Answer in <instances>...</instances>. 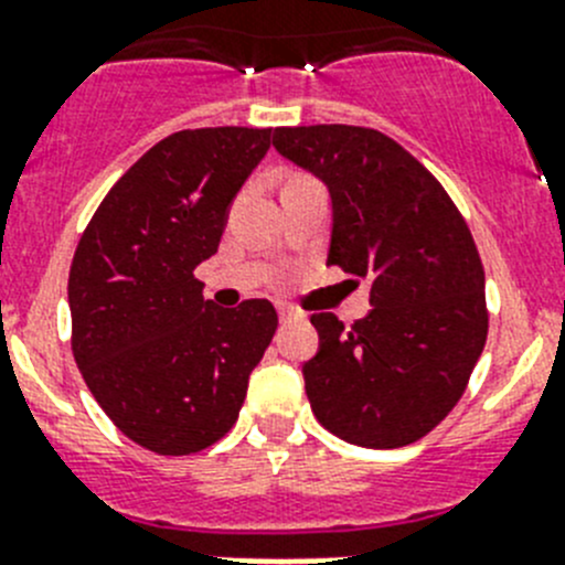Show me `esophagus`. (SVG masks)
Instances as JSON below:
<instances>
[{"instance_id": "obj_1", "label": "esophagus", "mask_w": 565, "mask_h": 565, "mask_svg": "<svg viewBox=\"0 0 565 565\" xmlns=\"http://www.w3.org/2000/svg\"><path fill=\"white\" fill-rule=\"evenodd\" d=\"M278 318H281V323H289V320H298L300 315L289 307H278Z\"/></svg>"}]
</instances>
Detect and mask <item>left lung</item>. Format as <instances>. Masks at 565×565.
Listing matches in <instances>:
<instances>
[{"mask_svg":"<svg viewBox=\"0 0 565 565\" xmlns=\"http://www.w3.org/2000/svg\"><path fill=\"white\" fill-rule=\"evenodd\" d=\"M273 147L329 189L326 265L371 281L373 309L351 329L312 315L315 418L365 449L415 443L460 402L488 337L471 231L424 163L379 130L276 128Z\"/></svg>","mask_w":565,"mask_h":565,"instance_id":"obj_1","label":"left lung"}]
</instances>
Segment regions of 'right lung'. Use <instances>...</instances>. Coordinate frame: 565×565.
<instances>
[{"mask_svg":"<svg viewBox=\"0 0 565 565\" xmlns=\"http://www.w3.org/2000/svg\"><path fill=\"white\" fill-rule=\"evenodd\" d=\"M270 128L167 136L114 183L68 270L72 351L110 420L156 455H192L236 424L278 315L203 298L194 267L220 247Z\"/></svg>","mask_w":565,"mask_h":565,"instance_id":"right-lung-1","label":"right lung"}]
</instances>
